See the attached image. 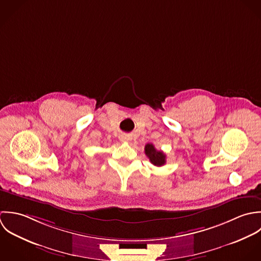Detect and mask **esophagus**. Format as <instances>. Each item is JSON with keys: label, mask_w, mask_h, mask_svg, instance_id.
Here are the masks:
<instances>
[{"label": "esophagus", "mask_w": 261, "mask_h": 261, "mask_svg": "<svg viewBox=\"0 0 261 261\" xmlns=\"http://www.w3.org/2000/svg\"><path fill=\"white\" fill-rule=\"evenodd\" d=\"M120 140H121L122 142H124V141H128V140H129V138H128V136H126V135H121Z\"/></svg>", "instance_id": "34e87169"}]
</instances>
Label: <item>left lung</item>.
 Masks as SVG:
<instances>
[{"label": "left lung", "mask_w": 261, "mask_h": 261, "mask_svg": "<svg viewBox=\"0 0 261 261\" xmlns=\"http://www.w3.org/2000/svg\"><path fill=\"white\" fill-rule=\"evenodd\" d=\"M144 150H145L146 156L149 158L150 162H151L153 165L162 166V165L165 164V162H166V155H165L162 151H158V150H156L153 144L147 143V144L145 145Z\"/></svg>", "instance_id": "1"}]
</instances>
